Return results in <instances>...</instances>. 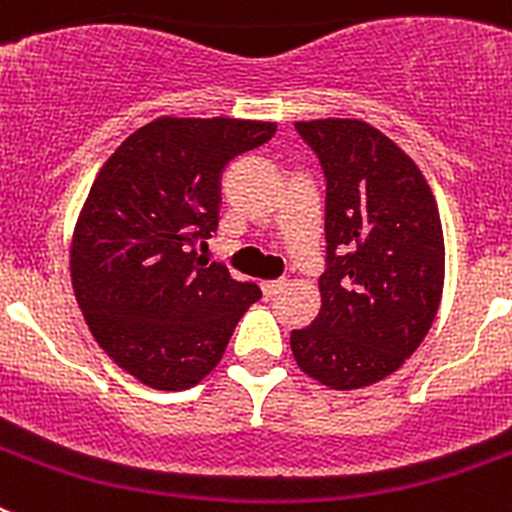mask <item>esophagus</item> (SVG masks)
<instances>
[{
  "label": "esophagus",
  "mask_w": 512,
  "mask_h": 512,
  "mask_svg": "<svg viewBox=\"0 0 512 512\" xmlns=\"http://www.w3.org/2000/svg\"><path fill=\"white\" fill-rule=\"evenodd\" d=\"M284 287H287V282H284V279H271V282H261V292H264L266 300L277 297Z\"/></svg>",
  "instance_id": "1"
}]
</instances>
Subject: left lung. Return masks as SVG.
<instances>
[{
    "mask_svg": "<svg viewBox=\"0 0 512 512\" xmlns=\"http://www.w3.org/2000/svg\"><path fill=\"white\" fill-rule=\"evenodd\" d=\"M325 174L320 312L292 354L330 390L397 372L431 330L443 292V228L413 158L364 120L295 122Z\"/></svg>",
    "mask_w": 512,
    "mask_h": 512,
    "instance_id": "left-lung-1",
    "label": "left lung"
}]
</instances>
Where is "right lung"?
Returning a JSON list of instances; mask_svg holds the SVG:
<instances>
[{
	"label": "right lung",
	"mask_w": 512,
	"mask_h": 512,
	"mask_svg": "<svg viewBox=\"0 0 512 512\" xmlns=\"http://www.w3.org/2000/svg\"><path fill=\"white\" fill-rule=\"evenodd\" d=\"M277 122L158 117L99 169L71 241V284L94 341L153 390L200 384L220 364L253 282L197 256L217 230L220 174Z\"/></svg>",
	"instance_id": "add662e5"
}]
</instances>
